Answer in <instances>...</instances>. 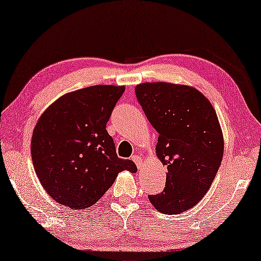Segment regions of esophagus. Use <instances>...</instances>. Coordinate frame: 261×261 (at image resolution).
<instances>
[{"instance_id": "1", "label": "esophagus", "mask_w": 261, "mask_h": 261, "mask_svg": "<svg viewBox=\"0 0 261 261\" xmlns=\"http://www.w3.org/2000/svg\"><path fill=\"white\" fill-rule=\"evenodd\" d=\"M132 160L135 162L136 166H137V168H139V169L141 168L142 165H143V159H142L141 156H139V155H133L132 156Z\"/></svg>"}]
</instances>
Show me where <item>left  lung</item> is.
<instances>
[{
    "label": "left lung",
    "mask_w": 261,
    "mask_h": 261,
    "mask_svg": "<svg viewBox=\"0 0 261 261\" xmlns=\"http://www.w3.org/2000/svg\"><path fill=\"white\" fill-rule=\"evenodd\" d=\"M135 93L158 132L155 153L167 167L165 190L149 200L161 214H180L203 198L220 167L224 137L217 114L192 86L142 83Z\"/></svg>",
    "instance_id": "1"
}]
</instances>
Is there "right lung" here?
<instances>
[{
    "label": "right lung",
    "instance_id": "1",
    "mask_svg": "<svg viewBox=\"0 0 261 261\" xmlns=\"http://www.w3.org/2000/svg\"><path fill=\"white\" fill-rule=\"evenodd\" d=\"M125 86L95 85L59 97L43 112L32 136V159L44 190L72 210L90 208L132 160L118 158L106 129Z\"/></svg>",
    "mask_w": 261,
    "mask_h": 261
}]
</instances>
